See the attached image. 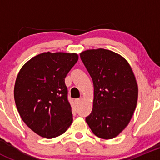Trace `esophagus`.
Wrapping results in <instances>:
<instances>
[{
    "mask_svg": "<svg viewBox=\"0 0 160 160\" xmlns=\"http://www.w3.org/2000/svg\"><path fill=\"white\" fill-rule=\"evenodd\" d=\"M82 101V98H78V99H76L75 100V104H77V105H79V104L81 103Z\"/></svg>",
    "mask_w": 160,
    "mask_h": 160,
    "instance_id": "obj_1",
    "label": "esophagus"
}]
</instances>
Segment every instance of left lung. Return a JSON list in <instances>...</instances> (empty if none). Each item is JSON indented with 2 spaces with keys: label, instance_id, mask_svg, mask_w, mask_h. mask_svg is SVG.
I'll return each mask as SVG.
<instances>
[{
  "label": "left lung",
  "instance_id": "left-lung-1",
  "mask_svg": "<svg viewBox=\"0 0 160 160\" xmlns=\"http://www.w3.org/2000/svg\"><path fill=\"white\" fill-rule=\"evenodd\" d=\"M94 89L93 109L87 123L96 136L111 139L129 123L138 100V85L125 58L108 49L80 54Z\"/></svg>",
  "mask_w": 160,
  "mask_h": 160
}]
</instances>
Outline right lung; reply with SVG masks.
Masks as SVG:
<instances>
[{
  "instance_id": "add662e5",
  "label": "right lung",
  "mask_w": 160,
  "mask_h": 160,
  "mask_svg": "<svg viewBox=\"0 0 160 160\" xmlns=\"http://www.w3.org/2000/svg\"><path fill=\"white\" fill-rule=\"evenodd\" d=\"M78 60L76 53L43 52L22 67L14 97L21 118L43 138L63 134L72 122L65 77Z\"/></svg>"
}]
</instances>
